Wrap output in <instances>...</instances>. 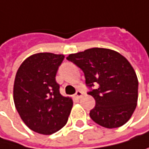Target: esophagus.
Instances as JSON below:
<instances>
[{
	"label": "esophagus",
	"mask_w": 149,
	"mask_h": 149,
	"mask_svg": "<svg viewBox=\"0 0 149 149\" xmlns=\"http://www.w3.org/2000/svg\"><path fill=\"white\" fill-rule=\"evenodd\" d=\"M82 95H83V93L81 92V91H77L76 92V93H75V97L76 98H78V99H79V98H81L82 97Z\"/></svg>",
	"instance_id": "esophagus-1"
}]
</instances>
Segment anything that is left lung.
<instances>
[{
	"label": "left lung",
	"instance_id": "8db88e82",
	"mask_svg": "<svg viewBox=\"0 0 149 149\" xmlns=\"http://www.w3.org/2000/svg\"><path fill=\"white\" fill-rule=\"evenodd\" d=\"M67 60L83 70L87 86H98L88 93L95 100L90 118L109 129L124 125L136 109L139 85L128 60L118 52L101 47L70 54Z\"/></svg>",
	"mask_w": 149,
	"mask_h": 149
}]
</instances>
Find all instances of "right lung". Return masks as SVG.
<instances>
[{
    "label": "right lung",
    "instance_id": "add662e5",
    "mask_svg": "<svg viewBox=\"0 0 149 149\" xmlns=\"http://www.w3.org/2000/svg\"><path fill=\"white\" fill-rule=\"evenodd\" d=\"M63 55L38 53L18 68L13 88L16 109L24 123L35 132L50 135L67 123L73 102L60 93L56 81Z\"/></svg>",
    "mask_w": 149,
    "mask_h": 149
}]
</instances>
